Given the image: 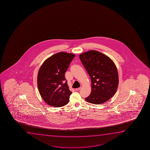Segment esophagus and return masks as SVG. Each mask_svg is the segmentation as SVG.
<instances>
[{"label":"esophagus","instance_id":"1","mask_svg":"<svg viewBox=\"0 0 150 150\" xmlns=\"http://www.w3.org/2000/svg\"><path fill=\"white\" fill-rule=\"evenodd\" d=\"M81 88V87H80V88H77L75 89V90L76 91H79L80 90V89Z\"/></svg>","mask_w":150,"mask_h":150}]
</instances>
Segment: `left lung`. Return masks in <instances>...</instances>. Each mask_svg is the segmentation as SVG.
Returning <instances> with one entry per match:
<instances>
[{"instance_id":"1","label":"left lung","mask_w":150,"mask_h":150,"mask_svg":"<svg viewBox=\"0 0 150 150\" xmlns=\"http://www.w3.org/2000/svg\"><path fill=\"white\" fill-rule=\"evenodd\" d=\"M80 60L90 76L92 90L86 100L99 105L114 95L119 83L117 68L108 56L95 50L81 54Z\"/></svg>"}]
</instances>
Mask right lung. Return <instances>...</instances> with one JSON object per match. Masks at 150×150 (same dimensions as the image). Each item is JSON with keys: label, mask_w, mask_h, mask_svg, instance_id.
Listing matches in <instances>:
<instances>
[{"label": "right lung", "mask_w": 150, "mask_h": 150, "mask_svg": "<svg viewBox=\"0 0 150 150\" xmlns=\"http://www.w3.org/2000/svg\"><path fill=\"white\" fill-rule=\"evenodd\" d=\"M75 55L61 52L43 62L37 75V86L43 100L52 107L67 105L72 92L65 78V73Z\"/></svg>", "instance_id": "obj_1"}]
</instances>
